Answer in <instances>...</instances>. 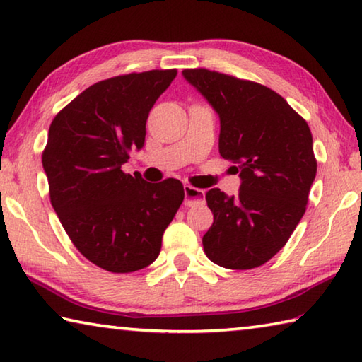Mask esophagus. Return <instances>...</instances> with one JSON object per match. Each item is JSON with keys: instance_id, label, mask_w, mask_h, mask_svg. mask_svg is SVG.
Segmentation results:
<instances>
[{"instance_id": "34e87169", "label": "esophagus", "mask_w": 362, "mask_h": 362, "mask_svg": "<svg viewBox=\"0 0 362 362\" xmlns=\"http://www.w3.org/2000/svg\"><path fill=\"white\" fill-rule=\"evenodd\" d=\"M183 192H185V206H194L204 203V189L194 188L192 185L183 187Z\"/></svg>"}]
</instances>
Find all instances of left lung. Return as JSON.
<instances>
[{"label": "left lung", "instance_id": "obj_1", "mask_svg": "<svg viewBox=\"0 0 362 362\" xmlns=\"http://www.w3.org/2000/svg\"><path fill=\"white\" fill-rule=\"evenodd\" d=\"M220 119V156L238 163L240 193H206L214 223L203 236L209 260L250 269L278 254L303 217L316 177L306 121L274 90L204 69L183 70Z\"/></svg>", "mask_w": 362, "mask_h": 362}]
</instances>
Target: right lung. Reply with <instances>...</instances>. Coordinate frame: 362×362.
I'll return each mask as SVG.
<instances>
[{"instance_id":"right-lung-1","label":"right lung","mask_w":362,"mask_h":362,"mask_svg":"<svg viewBox=\"0 0 362 362\" xmlns=\"http://www.w3.org/2000/svg\"><path fill=\"white\" fill-rule=\"evenodd\" d=\"M175 75L151 70L95 83L49 127L42 169L51 204L75 247L107 272L151 265L185 198L179 180L148 183L121 170L144 148L150 110Z\"/></svg>"}]
</instances>
